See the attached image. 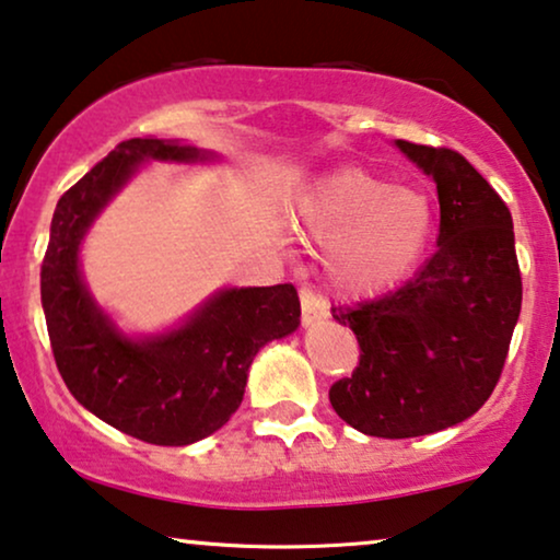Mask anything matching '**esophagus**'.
Here are the masks:
<instances>
[{
	"mask_svg": "<svg viewBox=\"0 0 560 560\" xmlns=\"http://www.w3.org/2000/svg\"><path fill=\"white\" fill-rule=\"evenodd\" d=\"M300 300H302V323L304 325H312V323H317V319H323V317L330 315L327 300L317 292V289H312V287L304 284L302 292H300Z\"/></svg>",
	"mask_w": 560,
	"mask_h": 560,
	"instance_id": "1",
	"label": "esophagus"
}]
</instances>
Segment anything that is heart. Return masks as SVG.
Here are the masks:
<instances>
[{"instance_id": "1", "label": "heart", "mask_w": 560, "mask_h": 560, "mask_svg": "<svg viewBox=\"0 0 560 560\" xmlns=\"http://www.w3.org/2000/svg\"><path fill=\"white\" fill-rule=\"evenodd\" d=\"M300 220L310 235L335 241L332 271L350 289H376L397 279L428 243L432 210L415 189L346 168L304 194Z\"/></svg>"}]
</instances>
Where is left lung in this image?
Masks as SVG:
<instances>
[{"mask_svg": "<svg viewBox=\"0 0 560 560\" xmlns=\"http://www.w3.org/2000/svg\"><path fill=\"white\" fill-rule=\"evenodd\" d=\"M397 145L435 178L438 248L401 287L330 310L361 348L330 405L350 428L389 441L464 422L491 397L523 304L502 197L458 151Z\"/></svg>", "mask_w": 560, "mask_h": 560, "instance_id": "left-lung-1", "label": "left lung"}]
</instances>
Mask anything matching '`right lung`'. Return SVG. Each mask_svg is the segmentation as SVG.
Masks as SVG:
<instances>
[{"label":"right lung","instance_id":"1","mask_svg":"<svg viewBox=\"0 0 560 560\" xmlns=\"http://www.w3.org/2000/svg\"><path fill=\"white\" fill-rule=\"evenodd\" d=\"M143 159L205 155L191 145L130 138L79 178L56 205L40 300L56 366L89 412L143 443L189 445L230 420L253 358L268 340L296 330L302 307L294 284L228 289L174 332L122 338L81 281L79 243Z\"/></svg>","mask_w":560,"mask_h":560}]
</instances>
